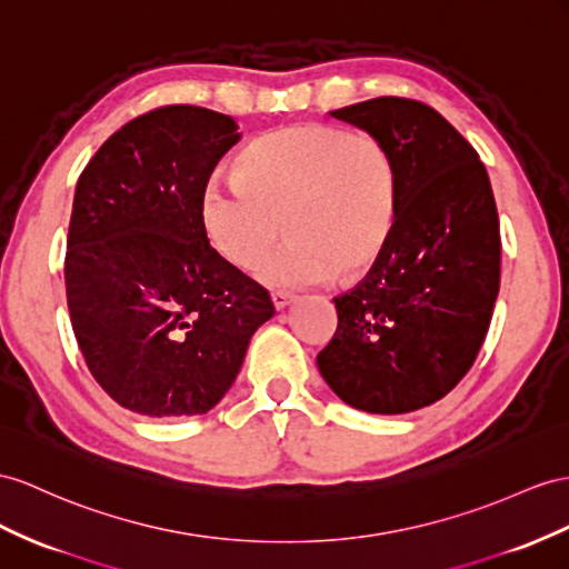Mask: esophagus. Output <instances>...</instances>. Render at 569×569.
<instances>
[{"label": "esophagus", "mask_w": 569, "mask_h": 569, "mask_svg": "<svg viewBox=\"0 0 569 569\" xmlns=\"http://www.w3.org/2000/svg\"><path fill=\"white\" fill-rule=\"evenodd\" d=\"M293 293H288V290H271V302L276 310H283L288 302H293Z\"/></svg>", "instance_id": "1"}]
</instances>
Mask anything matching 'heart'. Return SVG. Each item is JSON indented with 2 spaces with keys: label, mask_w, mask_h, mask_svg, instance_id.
Wrapping results in <instances>:
<instances>
[{
  "label": "heart",
  "mask_w": 569,
  "mask_h": 569,
  "mask_svg": "<svg viewBox=\"0 0 569 569\" xmlns=\"http://www.w3.org/2000/svg\"><path fill=\"white\" fill-rule=\"evenodd\" d=\"M397 213L389 146L322 122L257 137L232 160L230 187L209 184L199 201L203 236L232 269L250 271L288 232L259 271L279 288L360 279L385 254Z\"/></svg>",
  "instance_id": "heart-1"
}]
</instances>
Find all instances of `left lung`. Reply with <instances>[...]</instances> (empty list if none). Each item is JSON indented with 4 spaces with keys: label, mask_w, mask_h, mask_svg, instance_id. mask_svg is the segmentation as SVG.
<instances>
[{
    "label": "left lung",
    "mask_w": 569,
    "mask_h": 569,
    "mask_svg": "<svg viewBox=\"0 0 569 569\" xmlns=\"http://www.w3.org/2000/svg\"><path fill=\"white\" fill-rule=\"evenodd\" d=\"M331 118L380 137L399 168L397 228L380 261L333 298L317 368L348 406L409 413L471 370L500 290V221L473 146L435 108L382 96Z\"/></svg>",
    "instance_id": "1"
}]
</instances>
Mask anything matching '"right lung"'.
Listing matches in <instances>:
<instances>
[{"instance_id":"right-lung-1","label":"right lung","mask_w":569,"mask_h":569,"mask_svg":"<svg viewBox=\"0 0 569 569\" xmlns=\"http://www.w3.org/2000/svg\"><path fill=\"white\" fill-rule=\"evenodd\" d=\"M240 132L223 112L163 106L89 160L71 209V329L108 397L151 416H201L226 397L269 290L218 257L199 201Z\"/></svg>"}]
</instances>
